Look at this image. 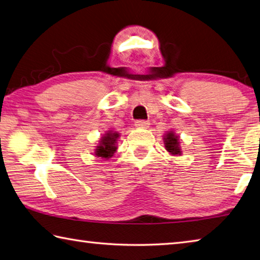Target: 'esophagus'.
<instances>
[{
	"label": "esophagus",
	"instance_id": "1",
	"mask_svg": "<svg viewBox=\"0 0 260 260\" xmlns=\"http://www.w3.org/2000/svg\"><path fill=\"white\" fill-rule=\"evenodd\" d=\"M150 122L148 120H136L135 121V126L139 127V128H146L149 127Z\"/></svg>",
	"mask_w": 260,
	"mask_h": 260
}]
</instances>
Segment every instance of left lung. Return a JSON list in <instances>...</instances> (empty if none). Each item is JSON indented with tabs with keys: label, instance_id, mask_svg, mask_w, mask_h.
<instances>
[{
	"label": "left lung",
	"instance_id": "obj_1",
	"mask_svg": "<svg viewBox=\"0 0 260 260\" xmlns=\"http://www.w3.org/2000/svg\"><path fill=\"white\" fill-rule=\"evenodd\" d=\"M165 140V148L172 154H181V149H179V140L173 132H169L164 138Z\"/></svg>",
	"mask_w": 260,
	"mask_h": 260
}]
</instances>
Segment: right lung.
Instances as JSON below:
<instances>
[{"label":"right lung","mask_w":260,"mask_h":260,"mask_svg":"<svg viewBox=\"0 0 260 260\" xmlns=\"http://www.w3.org/2000/svg\"><path fill=\"white\" fill-rule=\"evenodd\" d=\"M118 138H119V134L114 133V132H108L105 136H102L100 144H99L95 149V154L98 157L107 159L112 157V154L115 153V151L117 149L116 142Z\"/></svg>","instance_id":"obj_1"}]
</instances>
